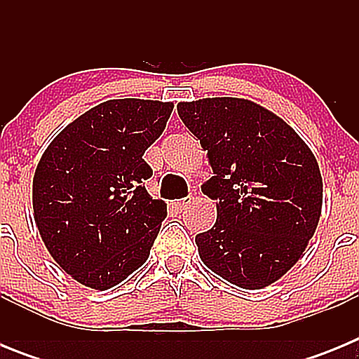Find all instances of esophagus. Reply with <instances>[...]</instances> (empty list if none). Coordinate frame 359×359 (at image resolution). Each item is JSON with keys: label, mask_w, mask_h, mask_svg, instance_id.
Masks as SVG:
<instances>
[{"label": "esophagus", "mask_w": 359, "mask_h": 359, "mask_svg": "<svg viewBox=\"0 0 359 359\" xmlns=\"http://www.w3.org/2000/svg\"><path fill=\"white\" fill-rule=\"evenodd\" d=\"M189 203H190V196L189 198L177 199V201H174V208H177V210H185V208L189 207Z\"/></svg>", "instance_id": "34e87169"}]
</instances>
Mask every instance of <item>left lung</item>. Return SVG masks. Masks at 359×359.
Returning <instances> with one entry per match:
<instances>
[{
  "label": "left lung",
  "mask_w": 359,
  "mask_h": 359,
  "mask_svg": "<svg viewBox=\"0 0 359 359\" xmlns=\"http://www.w3.org/2000/svg\"><path fill=\"white\" fill-rule=\"evenodd\" d=\"M207 151L214 176L201 185L217 219L196 236L199 259L243 290H264L293 268L322 215L318 161L273 111L248 98L177 104Z\"/></svg>",
  "instance_id": "obj_1"
}]
</instances>
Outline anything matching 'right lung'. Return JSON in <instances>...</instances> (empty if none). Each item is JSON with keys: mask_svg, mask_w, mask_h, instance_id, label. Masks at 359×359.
<instances>
[{"mask_svg": "<svg viewBox=\"0 0 359 359\" xmlns=\"http://www.w3.org/2000/svg\"><path fill=\"white\" fill-rule=\"evenodd\" d=\"M172 102L113 98L68 123L44 149L32 182L34 219L53 261L73 280L106 291L149 259L167 205L152 199L144 152Z\"/></svg>", "mask_w": 359, "mask_h": 359, "instance_id": "1", "label": "right lung"}]
</instances>
